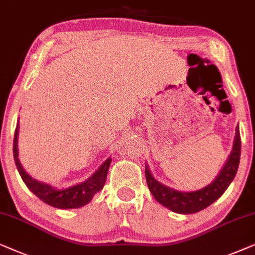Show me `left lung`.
<instances>
[{"mask_svg": "<svg viewBox=\"0 0 255 255\" xmlns=\"http://www.w3.org/2000/svg\"><path fill=\"white\" fill-rule=\"evenodd\" d=\"M240 151H242V140H240L239 127H237L236 140H234L233 150L227 159L225 167L220 171L216 181L211 184L205 186L204 189L193 192H181L177 190L170 189L168 186L162 185L152 177L147 165H145V179H147L148 188L151 195L165 208L172 210L174 212L184 213H196L201 210H204L216 202L220 196L229 188L231 182L233 181L234 176L238 170L240 162Z\"/></svg>", "mask_w": 255, "mask_h": 255, "instance_id": "1", "label": "left lung"}]
</instances>
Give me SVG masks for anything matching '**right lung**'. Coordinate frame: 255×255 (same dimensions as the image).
Masks as SVG:
<instances>
[{
  "label": "right lung",
  "instance_id": "obj_1",
  "mask_svg": "<svg viewBox=\"0 0 255 255\" xmlns=\"http://www.w3.org/2000/svg\"><path fill=\"white\" fill-rule=\"evenodd\" d=\"M18 124L16 126L15 137H13V158L17 170L25 183V185L30 189V191L35 193L40 201L46 203L47 205L53 206V208L58 209H78L81 206L86 205L87 203L92 201L94 195L98 191H100L104 188L105 183H106L107 172L112 158H108L106 162L99 168L96 174L92 177L88 178L86 182L81 183V184L74 185L72 188L65 190H56L52 186L44 184L30 177L26 172L23 170L21 163L18 161V150H17V134H18Z\"/></svg>",
  "mask_w": 255,
  "mask_h": 255
}]
</instances>
